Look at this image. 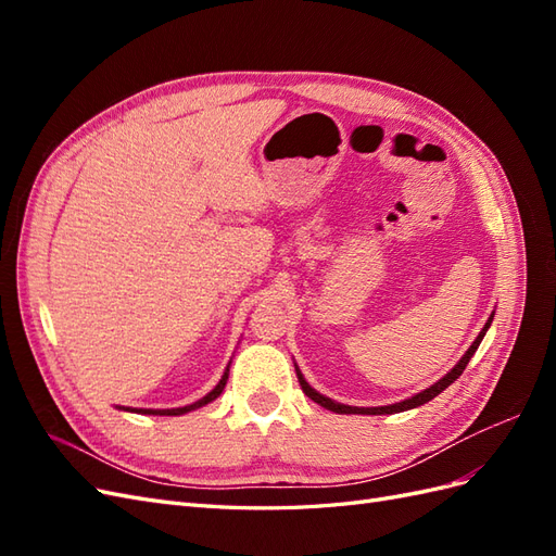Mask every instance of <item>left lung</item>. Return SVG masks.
I'll return each instance as SVG.
<instances>
[{"instance_id":"8db88e82","label":"left lung","mask_w":556,"mask_h":556,"mask_svg":"<svg viewBox=\"0 0 556 556\" xmlns=\"http://www.w3.org/2000/svg\"><path fill=\"white\" fill-rule=\"evenodd\" d=\"M492 319H494V313H492V317H490V319H486V325H484V329L480 331V336L476 339V343L466 350V355H464L457 364H454V368H450V371H447L441 380H435L433 384H429V387H427V390L417 392V394H413V396H408V399L396 401V403H387V406H368V408H366V406H348V403L333 401V399H329V396H325V394H319V392L315 390V387L306 380V376L301 374L299 364H294V368H296V378H299V382H301V390H304V394H306L308 399H313L315 403H319V406L327 408V410H333V413H341V415H394V413L410 410V408L422 406V403L431 401L433 396H439V394L445 390V387H450L454 380H457V378L464 374V368L468 366L470 357L476 355V350H478L480 341L484 339L486 329H490Z\"/></svg>"}]
</instances>
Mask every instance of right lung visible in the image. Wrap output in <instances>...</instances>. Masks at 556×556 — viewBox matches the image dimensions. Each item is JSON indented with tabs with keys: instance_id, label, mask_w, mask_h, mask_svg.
<instances>
[{
	"instance_id": "add662e5",
	"label": "right lung",
	"mask_w": 556,
	"mask_h": 556,
	"mask_svg": "<svg viewBox=\"0 0 556 556\" xmlns=\"http://www.w3.org/2000/svg\"><path fill=\"white\" fill-rule=\"evenodd\" d=\"M229 366H231V359L227 362V366H225V371H223L220 380H217L204 396H199V399H194V401H190V403H185V406H174V408L117 406V408H121V410H127V413H139V415H185V413H192V410H197V408H201V406H206V403L215 401L217 396H220V394L225 392V384H227V380H229Z\"/></svg>"
}]
</instances>
